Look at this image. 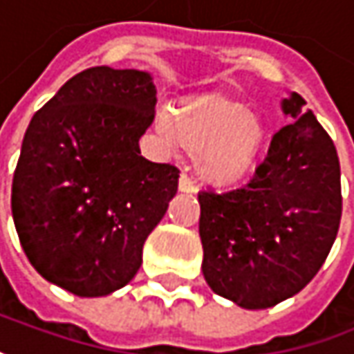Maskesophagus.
<instances>
[{"label": "esophagus", "instance_id": "1", "mask_svg": "<svg viewBox=\"0 0 354 354\" xmlns=\"http://www.w3.org/2000/svg\"><path fill=\"white\" fill-rule=\"evenodd\" d=\"M179 191H181V193H195V191H197L195 181H193L187 173H181V177H179Z\"/></svg>", "mask_w": 354, "mask_h": 354}]
</instances>
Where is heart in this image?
Wrapping results in <instances>:
<instances>
[{"instance_id": "1", "label": "heart", "mask_w": 354, "mask_h": 354, "mask_svg": "<svg viewBox=\"0 0 354 354\" xmlns=\"http://www.w3.org/2000/svg\"><path fill=\"white\" fill-rule=\"evenodd\" d=\"M159 129L169 141L195 151L197 173L211 183H235L257 161L265 123L243 101L205 95L159 115Z\"/></svg>"}]
</instances>
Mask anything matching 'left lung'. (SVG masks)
<instances>
[{
    "label": "left lung",
    "mask_w": 354,
    "mask_h": 354,
    "mask_svg": "<svg viewBox=\"0 0 354 354\" xmlns=\"http://www.w3.org/2000/svg\"><path fill=\"white\" fill-rule=\"evenodd\" d=\"M305 99L281 101L289 123L243 187L201 191L203 277L243 309H267L307 287L337 239L343 197L333 139Z\"/></svg>",
    "instance_id": "8db88e82"
}]
</instances>
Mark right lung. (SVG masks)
<instances>
[{
	"mask_svg": "<svg viewBox=\"0 0 354 354\" xmlns=\"http://www.w3.org/2000/svg\"><path fill=\"white\" fill-rule=\"evenodd\" d=\"M153 75L91 67L33 115L11 185V213L33 269L77 297L125 287L177 193L179 169L139 139L155 117Z\"/></svg>",
	"mask_w": 354,
	"mask_h": 354,
	"instance_id": "obj_1",
	"label": "right lung"
}]
</instances>
